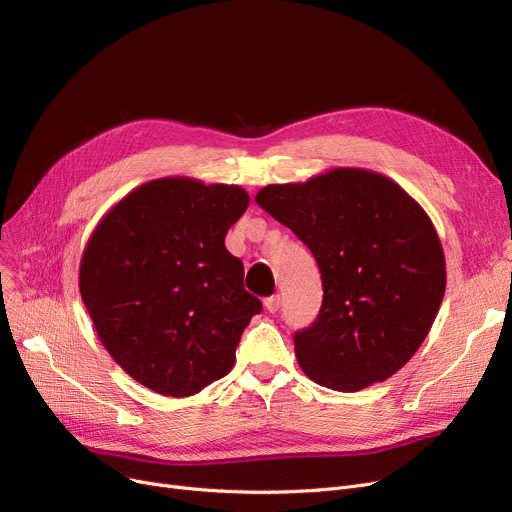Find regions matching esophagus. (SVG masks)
I'll return each instance as SVG.
<instances>
[{"label":"esophagus","mask_w":512,"mask_h":512,"mask_svg":"<svg viewBox=\"0 0 512 512\" xmlns=\"http://www.w3.org/2000/svg\"><path fill=\"white\" fill-rule=\"evenodd\" d=\"M263 305H265V309L270 311V314H276V311L280 309V295H272V297H268L263 301Z\"/></svg>","instance_id":"1"}]
</instances>
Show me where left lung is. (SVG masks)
Masks as SVG:
<instances>
[{
    "label": "left lung",
    "instance_id": "left-lung-1",
    "mask_svg": "<svg viewBox=\"0 0 512 512\" xmlns=\"http://www.w3.org/2000/svg\"><path fill=\"white\" fill-rule=\"evenodd\" d=\"M255 201L307 244L322 274L320 314L295 335L305 376L351 393L404 368L446 293V257L427 211L387 175L360 167L270 184Z\"/></svg>",
    "mask_w": 512,
    "mask_h": 512
}]
</instances>
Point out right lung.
<instances>
[{
    "instance_id": "obj_1",
    "label": "right lung",
    "mask_w": 512,
    "mask_h": 512,
    "mask_svg": "<svg viewBox=\"0 0 512 512\" xmlns=\"http://www.w3.org/2000/svg\"><path fill=\"white\" fill-rule=\"evenodd\" d=\"M249 192L159 177L106 211L79 263V291L104 349L133 381L188 397L226 376L261 311L226 234Z\"/></svg>"
}]
</instances>
